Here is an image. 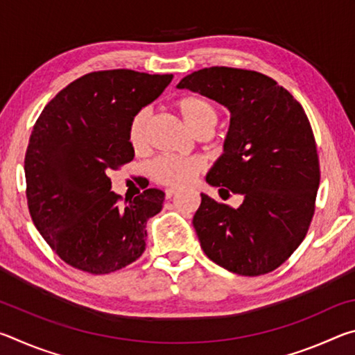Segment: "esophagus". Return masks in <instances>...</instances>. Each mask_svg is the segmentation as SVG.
Returning a JSON list of instances; mask_svg holds the SVG:
<instances>
[{"label": "esophagus", "mask_w": 355, "mask_h": 355, "mask_svg": "<svg viewBox=\"0 0 355 355\" xmlns=\"http://www.w3.org/2000/svg\"><path fill=\"white\" fill-rule=\"evenodd\" d=\"M178 192V189H175V188H169V189H166V199H172L173 196H175Z\"/></svg>", "instance_id": "1"}]
</instances>
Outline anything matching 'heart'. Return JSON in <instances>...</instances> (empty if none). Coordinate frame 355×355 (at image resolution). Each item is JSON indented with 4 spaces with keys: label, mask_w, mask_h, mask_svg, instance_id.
<instances>
[{
    "label": "heart",
    "mask_w": 355,
    "mask_h": 355,
    "mask_svg": "<svg viewBox=\"0 0 355 355\" xmlns=\"http://www.w3.org/2000/svg\"><path fill=\"white\" fill-rule=\"evenodd\" d=\"M175 107L183 117L184 123L194 131V133H209L218 122V110L211 101L197 97V95H188L177 100ZM148 114L146 110L137 111L130 119L127 128V139L135 152H141L147 146L146 125ZM205 159L200 156H173L166 155L155 161L153 164V178L161 184L167 186H186L189 184L200 172L205 169Z\"/></svg>",
    "instance_id": "b5f03b06"
}]
</instances>
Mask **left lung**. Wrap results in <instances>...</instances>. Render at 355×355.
<instances>
[{
    "mask_svg": "<svg viewBox=\"0 0 355 355\" xmlns=\"http://www.w3.org/2000/svg\"><path fill=\"white\" fill-rule=\"evenodd\" d=\"M232 112L224 153L207 182L220 197L241 194L239 208L202 194L192 224L209 260L239 275L277 269L307 235L320 186L307 114L277 81L254 70L209 67L178 83Z\"/></svg>",
    "mask_w": 355,
    "mask_h": 355,
    "instance_id": "obj_1",
    "label": "left lung"
}]
</instances>
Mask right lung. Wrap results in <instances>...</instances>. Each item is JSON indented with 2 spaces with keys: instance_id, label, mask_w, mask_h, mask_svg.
Instances as JSON below:
<instances>
[{
  "instance_id": "1",
  "label": "right lung",
  "mask_w": 355,
  "mask_h": 355,
  "mask_svg": "<svg viewBox=\"0 0 355 355\" xmlns=\"http://www.w3.org/2000/svg\"><path fill=\"white\" fill-rule=\"evenodd\" d=\"M173 75L92 71L64 87L35 122L25 156L29 214L70 266L110 274L146 250V224L163 208L155 188L120 205L110 171L130 163V119L158 98Z\"/></svg>"
}]
</instances>
